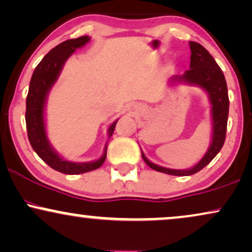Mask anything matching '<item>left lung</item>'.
<instances>
[{
  "label": "left lung",
  "mask_w": 252,
  "mask_h": 252,
  "mask_svg": "<svg viewBox=\"0 0 252 252\" xmlns=\"http://www.w3.org/2000/svg\"><path fill=\"white\" fill-rule=\"evenodd\" d=\"M190 47V63L189 69H187L183 75H174L170 79V82H185L192 86L202 88L208 94L212 104L213 119V137L212 144L207 150L206 155L195 166L189 170H172L163 166H158L149 160L142 152L144 161L152 170L171 174V176H192L203 167L207 166L224 144L225 132H227V122L229 114V97L227 82L223 72L216 63L211 53L202 45L195 41H189Z\"/></svg>",
  "instance_id": "obj_1"
}]
</instances>
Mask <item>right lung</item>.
Masks as SVG:
<instances>
[{
  "mask_svg": "<svg viewBox=\"0 0 252 252\" xmlns=\"http://www.w3.org/2000/svg\"><path fill=\"white\" fill-rule=\"evenodd\" d=\"M89 40L91 38L88 36H82L75 39L65 40L53 47L34 68L27 96L25 122H27L29 142L36 154L50 167L65 174H80L96 170L104 163L107 157L106 146L102 157L95 161L73 163V161L65 160L51 146L46 136L45 122H44V107H45L46 96L58 79L63 63L75 52L76 49H80L86 45ZM117 121L119 120H116L108 129L109 138L115 130Z\"/></svg>",
  "mask_w": 252,
  "mask_h": 252,
  "instance_id": "1",
  "label": "right lung"
}]
</instances>
